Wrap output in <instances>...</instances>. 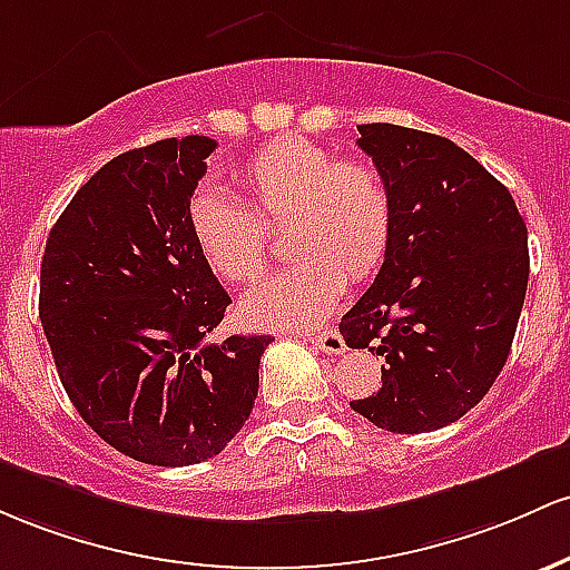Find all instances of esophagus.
Wrapping results in <instances>:
<instances>
[{
	"label": "esophagus",
	"instance_id": "obj_1",
	"mask_svg": "<svg viewBox=\"0 0 570 570\" xmlns=\"http://www.w3.org/2000/svg\"><path fill=\"white\" fill-rule=\"evenodd\" d=\"M306 342L315 344V347L323 350L325 355H342L344 350H347V344H344L342 334H338V328H334V325L317 331V334H306Z\"/></svg>",
	"mask_w": 570,
	"mask_h": 570
}]
</instances>
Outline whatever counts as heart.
Here are the masks:
<instances>
[{"label":"heart","mask_w":570,"mask_h":570,"mask_svg":"<svg viewBox=\"0 0 570 570\" xmlns=\"http://www.w3.org/2000/svg\"><path fill=\"white\" fill-rule=\"evenodd\" d=\"M244 204L204 188L190 202V236L220 283L242 285L266 261L264 226L285 223L291 266L261 279L239 302L250 328H304L342 298L347 277H371L385 261L393 202L380 171L304 137H279L239 169Z\"/></svg>","instance_id":"b5f03b06"}]
</instances>
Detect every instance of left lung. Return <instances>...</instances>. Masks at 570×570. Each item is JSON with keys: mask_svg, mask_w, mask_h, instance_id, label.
Wrapping results in <instances>:
<instances>
[{"mask_svg": "<svg viewBox=\"0 0 570 570\" xmlns=\"http://www.w3.org/2000/svg\"><path fill=\"white\" fill-rule=\"evenodd\" d=\"M393 202L374 285L342 317L347 347L385 357L382 387L350 401L390 433L455 423L507 363L528 291V228L507 185L436 134L357 126Z\"/></svg>", "mask_w": 570, "mask_h": 570, "instance_id": "left-lung-1", "label": "left lung"}]
</instances>
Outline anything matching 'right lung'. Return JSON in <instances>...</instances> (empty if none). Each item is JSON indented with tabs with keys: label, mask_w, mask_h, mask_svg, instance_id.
<instances>
[{
	"label": "right lung",
	"mask_w": 570,
	"mask_h": 570,
	"mask_svg": "<svg viewBox=\"0 0 570 570\" xmlns=\"http://www.w3.org/2000/svg\"><path fill=\"white\" fill-rule=\"evenodd\" d=\"M215 139H161L107 161L50 228L40 317L80 417L139 463L215 458L250 417L272 336L207 344L228 293L190 236Z\"/></svg>",
	"instance_id": "1"
}]
</instances>
